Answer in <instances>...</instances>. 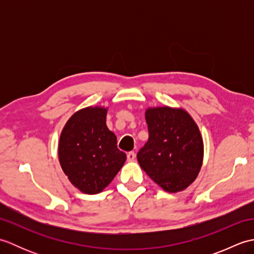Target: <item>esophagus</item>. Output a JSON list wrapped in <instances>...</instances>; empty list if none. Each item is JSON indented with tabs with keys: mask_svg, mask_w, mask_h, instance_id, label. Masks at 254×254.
I'll return each instance as SVG.
<instances>
[{
	"mask_svg": "<svg viewBox=\"0 0 254 254\" xmlns=\"http://www.w3.org/2000/svg\"><path fill=\"white\" fill-rule=\"evenodd\" d=\"M135 157H136V155H135V153H134V152H128L127 154V158L128 161H133L134 159H135Z\"/></svg>",
	"mask_w": 254,
	"mask_h": 254,
	"instance_id": "34e87169",
	"label": "esophagus"
}]
</instances>
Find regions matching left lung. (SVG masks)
Instances as JSON below:
<instances>
[{
	"label": "left lung",
	"instance_id": "obj_1",
	"mask_svg": "<svg viewBox=\"0 0 254 254\" xmlns=\"http://www.w3.org/2000/svg\"><path fill=\"white\" fill-rule=\"evenodd\" d=\"M148 141L136 155L142 169L165 191L185 190L195 180L203 161V141L188 112L149 108L145 113Z\"/></svg>",
	"mask_w": 254,
	"mask_h": 254
}]
</instances>
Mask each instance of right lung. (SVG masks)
<instances>
[{
    "mask_svg": "<svg viewBox=\"0 0 254 254\" xmlns=\"http://www.w3.org/2000/svg\"><path fill=\"white\" fill-rule=\"evenodd\" d=\"M107 109L85 108L71 117L59 143V159L73 185L86 194L101 192L121 169L127 155L106 126Z\"/></svg>",
    "mask_w": 254,
    "mask_h": 254,
    "instance_id": "1",
    "label": "right lung"
}]
</instances>
